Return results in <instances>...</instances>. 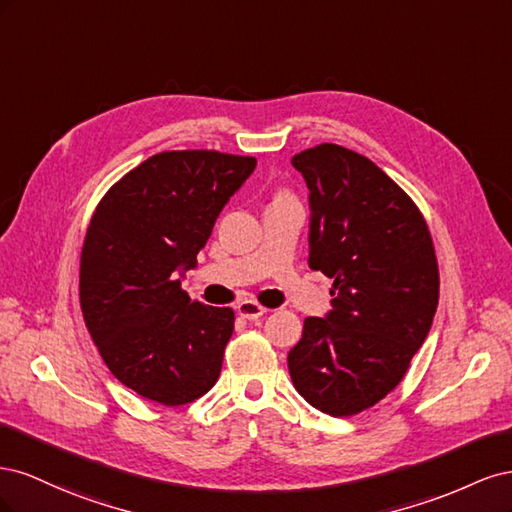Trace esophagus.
<instances>
[{
	"mask_svg": "<svg viewBox=\"0 0 512 512\" xmlns=\"http://www.w3.org/2000/svg\"><path fill=\"white\" fill-rule=\"evenodd\" d=\"M237 312H239V316H243L247 320H258L262 314L267 312V309L262 307V305H258L256 301H252V299H245V301H241L237 305Z\"/></svg>",
	"mask_w": 512,
	"mask_h": 512,
	"instance_id": "34e87169",
	"label": "esophagus"
}]
</instances>
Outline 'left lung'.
<instances>
[{
  "mask_svg": "<svg viewBox=\"0 0 512 512\" xmlns=\"http://www.w3.org/2000/svg\"><path fill=\"white\" fill-rule=\"evenodd\" d=\"M309 190V269L333 277L331 309L288 352L294 389L331 416L389 395L423 346L440 275L412 198L365 156L324 143L292 158Z\"/></svg>",
  "mask_w": 512,
  "mask_h": 512,
  "instance_id": "left-lung-1",
  "label": "left lung"
}]
</instances>
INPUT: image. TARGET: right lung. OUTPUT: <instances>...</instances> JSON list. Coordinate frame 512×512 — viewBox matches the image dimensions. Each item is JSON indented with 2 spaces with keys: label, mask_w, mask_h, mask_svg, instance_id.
Returning <instances> with one entry per match:
<instances>
[{
  "label": "right lung",
  "mask_w": 512,
  "mask_h": 512,
  "mask_svg": "<svg viewBox=\"0 0 512 512\" xmlns=\"http://www.w3.org/2000/svg\"><path fill=\"white\" fill-rule=\"evenodd\" d=\"M254 168L256 158L207 149L156 153L106 192L89 222L85 324L113 376L145 399L183 406L220 378L235 312L192 301L179 277L196 269Z\"/></svg>",
  "instance_id": "1"
}]
</instances>
